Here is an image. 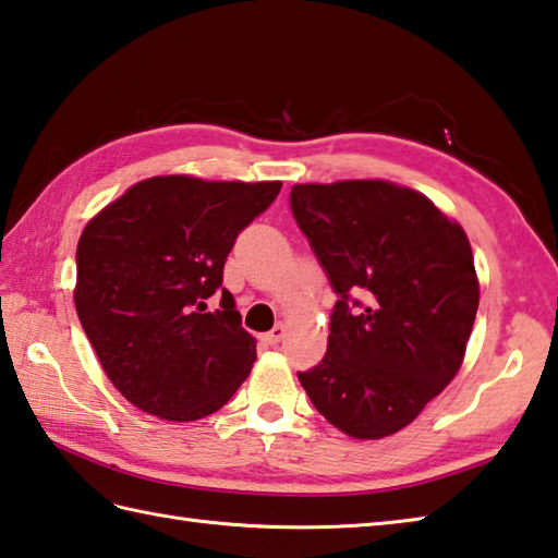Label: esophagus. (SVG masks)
Listing matches in <instances>:
<instances>
[{
    "mask_svg": "<svg viewBox=\"0 0 558 558\" xmlns=\"http://www.w3.org/2000/svg\"><path fill=\"white\" fill-rule=\"evenodd\" d=\"M283 338H287V328H283V325H275V328H271V330L265 335V342H267V344H279Z\"/></svg>",
    "mask_w": 558,
    "mask_h": 558,
    "instance_id": "1",
    "label": "esophagus"
}]
</instances>
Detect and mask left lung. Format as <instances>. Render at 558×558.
<instances>
[{"mask_svg":"<svg viewBox=\"0 0 558 558\" xmlns=\"http://www.w3.org/2000/svg\"><path fill=\"white\" fill-rule=\"evenodd\" d=\"M289 202L338 293L328 352L299 381L344 435H393L464 360L478 311L469 238L427 196L381 180L296 184Z\"/></svg>","mask_w":558,"mask_h":558,"instance_id":"obj_1","label":"left lung"}]
</instances>
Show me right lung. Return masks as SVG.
I'll return each mask as SVG.
<instances>
[{"instance_id":"add662e5","label":"right lung","mask_w":558,"mask_h":558,"mask_svg":"<svg viewBox=\"0 0 558 558\" xmlns=\"http://www.w3.org/2000/svg\"><path fill=\"white\" fill-rule=\"evenodd\" d=\"M281 182L153 177L82 230L75 306L109 381L145 413L189 423L223 408L255 362L223 265ZM221 293L214 314L205 303Z\"/></svg>"}]
</instances>
